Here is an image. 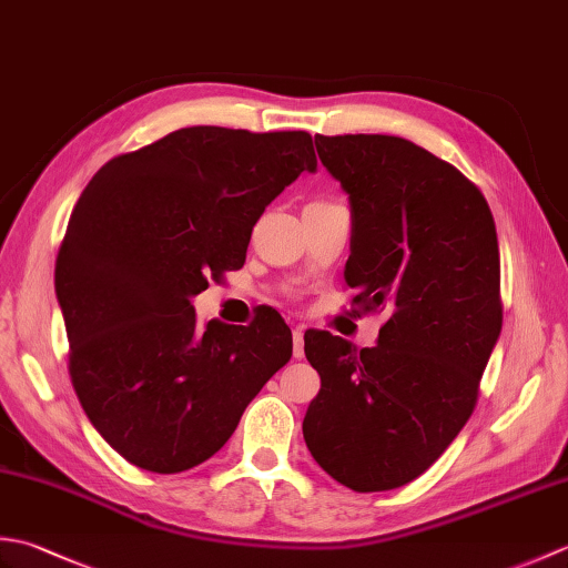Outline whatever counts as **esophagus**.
<instances>
[{
    "label": "esophagus",
    "instance_id": "obj_1",
    "mask_svg": "<svg viewBox=\"0 0 568 568\" xmlns=\"http://www.w3.org/2000/svg\"><path fill=\"white\" fill-rule=\"evenodd\" d=\"M293 356L303 358L305 356V332L303 329H293Z\"/></svg>",
    "mask_w": 568,
    "mask_h": 568
}]
</instances>
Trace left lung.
I'll return each instance as SVG.
<instances>
[{
  "mask_svg": "<svg viewBox=\"0 0 568 568\" xmlns=\"http://www.w3.org/2000/svg\"><path fill=\"white\" fill-rule=\"evenodd\" d=\"M352 204L346 285L356 315L385 312L378 344L305 334L322 388L303 434L310 454L356 493L400 488L464 429L503 327L500 251L486 197L413 141L315 136Z\"/></svg>",
  "mask_w": 568,
  "mask_h": 568,
  "instance_id": "1",
  "label": "left lung"
}]
</instances>
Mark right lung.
<instances>
[{"instance_id":"obj_1","label":"right lung","mask_w":568,"mask_h":568,"mask_svg":"<svg viewBox=\"0 0 568 568\" xmlns=\"http://www.w3.org/2000/svg\"><path fill=\"white\" fill-rule=\"evenodd\" d=\"M317 159L307 131L187 126L104 163L58 251L70 378L114 452L180 474L222 449L293 356L281 315L197 324L192 297L246 261L263 210Z\"/></svg>"}]
</instances>
